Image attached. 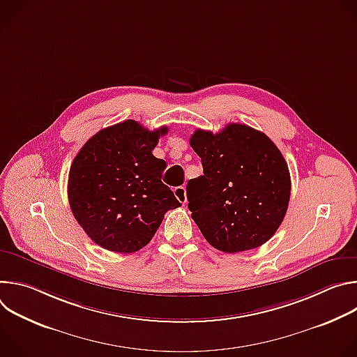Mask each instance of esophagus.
<instances>
[{"mask_svg":"<svg viewBox=\"0 0 357 357\" xmlns=\"http://www.w3.org/2000/svg\"><path fill=\"white\" fill-rule=\"evenodd\" d=\"M174 193L176 196V199L182 203V205H185L186 203V189L183 186H178L174 189Z\"/></svg>","mask_w":357,"mask_h":357,"instance_id":"1","label":"esophagus"}]
</instances>
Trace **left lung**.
<instances>
[{"label":"left lung","mask_w":357,"mask_h":357,"mask_svg":"<svg viewBox=\"0 0 357 357\" xmlns=\"http://www.w3.org/2000/svg\"><path fill=\"white\" fill-rule=\"evenodd\" d=\"M190 146L203 175L186 186L189 211L203 237L225 252L268 241L287 213L291 176L277 145L261 131L227 124L220 132L196 130Z\"/></svg>","instance_id":"left-lung-1"}]
</instances>
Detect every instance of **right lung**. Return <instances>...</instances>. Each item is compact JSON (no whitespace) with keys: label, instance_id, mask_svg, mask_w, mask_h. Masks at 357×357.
I'll use <instances>...</instances> for the list:
<instances>
[{"label":"right lung","instance_id":"right-lung-1","mask_svg":"<svg viewBox=\"0 0 357 357\" xmlns=\"http://www.w3.org/2000/svg\"><path fill=\"white\" fill-rule=\"evenodd\" d=\"M167 132V127L149 131L126 120L100 130L77 152L69 171V205L100 247L138 251L154 237L164 215L181 206L161 181L167 162L152 155Z\"/></svg>","mask_w":357,"mask_h":357}]
</instances>
